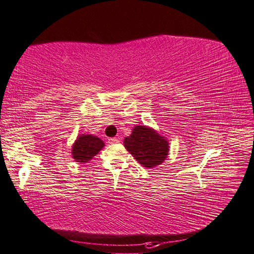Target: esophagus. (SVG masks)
Segmentation results:
<instances>
[{
	"mask_svg": "<svg viewBox=\"0 0 254 254\" xmlns=\"http://www.w3.org/2000/svg\"><path fill=\"white\" fill-rule=\"evenodd\" d=\"M109 143L110 144H113V143H119L120 142V137H111V138H109V141H108Z\"/></svg>",
	"mask_w": 254,
	"mask_h": 254,
	"instance_id": "esophagus-1",
	"label": "esophagus"
}]
</instances>
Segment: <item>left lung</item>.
Instances as JSON below:
<instances>
[{
    "instance_id": "8db88e82",
    "label": "left lung",
    "mask_w": 254,
    "mask_h": 254,
    "mask_svg": "<svg viewBox=\"0 0 254 254\" xmlns=\"http://www.w3.org/2000/svg\"><path fill=\"white\" fill-rule=\"evenodd\" d=\"M123 144L127 152L146 168L161 165L170 153L167 138L146 126L134 127L130 135L124 138Z\"/></svg>"
}]
</instances>
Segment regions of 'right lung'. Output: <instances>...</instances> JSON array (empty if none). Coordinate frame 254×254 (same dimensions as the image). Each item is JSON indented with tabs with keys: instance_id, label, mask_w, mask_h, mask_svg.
Wrapping results in <instances>:
<instances>
[{
	"instance_id": "add662e5",
	"label": "right lung",
	"mask_w": 254,
	"mask_h": 254,
	"mask_svg": "<svg viewBox=\"0 0 254 254\" xmlns=\"http://www.w3.org/2000/svg\"><path fill=\"white\" fill-rule=\"evenodd\" d=\"M103 147L104 142L100 137L92 134H81L72 144L71 156L77 163L84 164L91 161Z\"/></svg>"
}]
</instances>
